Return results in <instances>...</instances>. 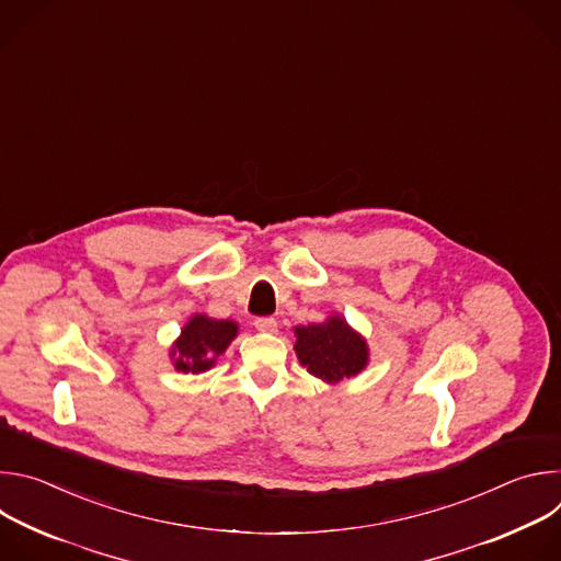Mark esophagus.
<instances>
[{"label":"esophagus","instance_id":"obj_1","mask_svg":"<svg viewBox=\"0 0 561 561\" xmlns=\"http://www.w3.org/2000/svg\"><path fill=\"white\" fill-rule=\"evenodd\" d=\"M255 329L260 333H277V322L273 317H257L255 319Z\"/></svg>","mask_w":561,"mask_h":561}]
</instances>
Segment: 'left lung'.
<instances>
[{
    "label": "left lung",
    "mask_w": 561,
    "mask_h": 561,
    "mask_svg": "<svg viewBox=\"0 0 561 561\" xmlns=\"http://www.w3.org/2000/svg\"><path fill=\"white\" fill-rule=\"evenodd\" d=\"M295 353L301 366L327 383H340L359 375L368 366V344L342 314H331L324 322L295 327Z\"/></svg>",
    "instance_id": "left-lung-1"
}]
</instances>
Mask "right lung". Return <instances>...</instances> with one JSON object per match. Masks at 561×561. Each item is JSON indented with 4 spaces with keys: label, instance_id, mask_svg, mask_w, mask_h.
Masks as SVG:
<instances>
[{
    "label": "right lung",
    "instance_id": "right-lung-1",
    "mask_svg": "<svg viewBox=\"0 0 561 561\" xmlns=\"http://www.w3.org/2000/svg\"><path fill=\"white\" fill-rule=\"evenodd\" d=\"M239 327L232 319H213L208 314H191L180 337L171 346V362L180 373H206L217 364L237 337Z\"/></svg>",
    "mask_w": 561,
    "mask_h": 561
}]
</instances>
